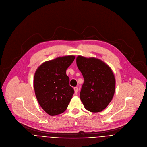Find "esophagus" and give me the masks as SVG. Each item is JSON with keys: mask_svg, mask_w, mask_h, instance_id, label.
<instances>
[{"mask_svg": "<svg viewBox=\"0 0 147 147\" xmlns=\"http://www.w3.org/2000/svg\"><path fill=\"white\" fill-rule=\"evenodd\" d=\"M74 93H75V94H77V92H78V87H75L74 88Z\"/></svg>", "mask_w": 147, "mask_h": 147, "instance_id": "obj_1", "label": "esophagus"}]
</instances>
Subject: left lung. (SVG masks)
Returning a JSON list of instances; mask_svg holds the SVG:
<instances>
[{
    "instance_id": "left-lung-1",
    "label": "left lung",
    "mask_w": 147,
    "mask_h": 147,
    "mask_svg": "<svg viewBox=\"0 0 147 147\" xmlns=\"http://www.w3.org/2000/svg\"><path fill=\"white\" fill-rule=\"evenodd\" d=\"M76 63L84 78L80 97L85 108L92 112H100L112 101L116 80L111 68L94 57L78 55Z\"/></svg>"
}]
</instances>
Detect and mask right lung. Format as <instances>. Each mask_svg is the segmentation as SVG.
Returning <instances> with one entry per match:
<instances>
[{
    "instance_id": "add662e5",
    "label": "right lung",
    "mask_w": 147,
    "mask_h": 147,
    "mask_svg": "<svg viewBox=\"0 0 147 147\" xmlns=\"http://www.w3.org/2000/svg\"><path fill=\"white\" fill-rule=\"evenodd\" d=\"M73 55L57 57L39 66L35 73V94L42 109L50 116L63 113L70 103L74 89L66 70L74 60Z\"/></svg>"
}]
</instances>
